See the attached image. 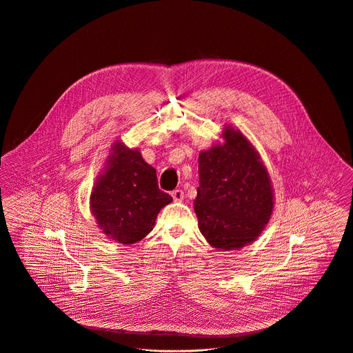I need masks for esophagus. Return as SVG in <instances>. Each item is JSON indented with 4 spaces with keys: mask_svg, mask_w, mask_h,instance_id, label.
Here are the masks:
<instances>
[{
    "mask_svg": "<svg viewBox=\"0 0 353 353\" xmlns=\"http://www.w3.org/2000/svg\"><path fill=\"white\" fill-rule=\"evenodd\" d=\"M183 197H185V194H183L182 190L178 189V190H174V192H172V199H174V201H182Z\"/></svg>",
    "mask_w": 353,
    "mask_h": 353,
    "instance_id": "1",
    "label": "esophagus"
}]
</instances>
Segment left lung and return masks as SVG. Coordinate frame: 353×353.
I'll return each mask as SVG.
<instances>
[{
    "mask_svg": "<svg viewBox=\"0 0 353 353\" xmlns=\"http://www.w3.org/2000/svg\"><path fill=\"white\" fill-rule=\"evenodd\" d=\"M222 142L199 154L194 199L199 229L219 250H238L261 234L274 210L270 174L250 141L230 124Z\"/></svg>",
    "mask_w": 353,
    "mask_h": 353,
    "instance_id": "8db88e82",
    "label": "left lung"
}]
</instances>
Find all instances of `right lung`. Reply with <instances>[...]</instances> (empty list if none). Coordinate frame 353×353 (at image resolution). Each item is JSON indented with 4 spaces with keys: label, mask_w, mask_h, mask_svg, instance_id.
Wrapping results in <instances>:
<instances>
[{
    "label": "right lung",
    "mask_w": 353,
    "mask_h": 353,
    "mask_svg": "<svg viewBox=\"0 0 353 353\" xmlns=\"http://www.w3.org/2000/svg\"><path fill=\"white\" fill-rule=\"evenodd\" d=\"M171 201L141 152L114 142L90 194V212L103 234L119 243H135L153 230L160 210Z\"/></svg>",
    "instance_id": "obj_1"
}]
</instances>
